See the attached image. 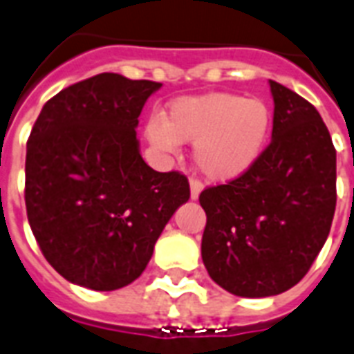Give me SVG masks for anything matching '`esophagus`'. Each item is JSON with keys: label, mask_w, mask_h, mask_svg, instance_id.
<instances>
[{"label": "esophagus", "mask_w": 354, "mask_h": 354, "mask_svg": "<svg viewBox=\"0 0 354 354\" xmlns=\"http://www.w3.org/2000/svg\"><path fill=\"white\" fill-rule=\"evenodd\" d=\"M202 187H204V185H202V182H200L198 178H191V198L193 200L198 198Z\"/></svg>", "instance_id": "esophagus-1"}]
</instances>
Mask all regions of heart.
<instances>
[{
	"label": "heart",
	"mask_w": 354,
	"mask_h": 354,
	"mask_svg": "<svg viewBox=\"0 0 354 354\" xmlns=\"http://www.w3.org/2000/svg\"><path fill=\"white\" fill-rule=\"evenodd\" d=\"M274 115L263 99L209 93L180 99L165 121L154 118L147 138L161 152H174L178 141H194V161L211 180H233L259 160L272 132Z\"/></svg>",
	"instance_id": "heart-1"
}]
</instances>
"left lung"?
Listing matches in <instances>:
<instances>
[{
	"mask_svg": "<svg viewBox=\"0 0 354 354\" xmlns=\"http://www.w3.org/2000/svg\"><path fill=\"white\" fill-rule=\"evenodd\" d=\"M272 141L244 174L200 193L202 261L224 290L266 297L305 277L330 232L336 149L318 110L279 82Z\"/></svg>",
	"mask_w": 354,
	"mask_h": 354,
	"instance_id": "8db88e82",
	"label": "left lung"
}]
</instances>
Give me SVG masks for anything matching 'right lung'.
<instances>
[{"instance_id":"obj_1","label":"right lung","mask_w":354,"mask_h":354,"mask_svg":"<svg viewBox=\"0 0 354 354\" xmlns=\"http://www.w3.org/2000/svg\"><path fill=\"white\" fill-rule=\"evenodd\" d=\"M160 82L101 73L44 104L27 141L25 207L44 257L91 290H118L147 268L187 176L139 154L138 118Z\"/></svg>"}]
</instances>
